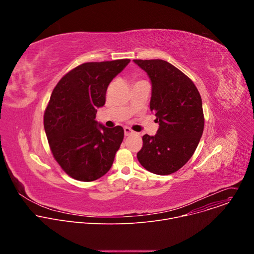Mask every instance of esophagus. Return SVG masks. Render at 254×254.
<instances>
[{"mask_svg": "<svg viewBox=\"0 0 254 254\" xmlns=\"http://www.w3.org/2000/svg\"><path fill=\"white\" fill-rule=\"evenodd\" d=\"M124 130H125V134L127 136V135H130V134H132L133 133V131L129 128V127H126L125 128H124Z\"/></svg>", "mask_w": 254, "mask_h": 254, "instance_id": "esophagus-1", "label": "esophagus"}]
</instances>
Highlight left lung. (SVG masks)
I'll return each instance as SVG.
<instances>
[{"label": "left lung", "mask_w": 254, "mask_h": 254, "mask_svg": "<svg viewBox=\"0 0 254 254\" xmlns=\"http://www.w3.org/2000/svg\"><path fill=\"white\" fill-rule=\"evenodd\" d=\"M152 81L150 110L157 118V134L142 136L136 154L151 173L170 175L182 168L196 151L204 129L201 95L182 71L162 59H134Z\"/></svg>", "instance_id": "obj_1"}]
</instances>
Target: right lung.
<instances>
[{
    "instance_id": "1",
    "label": "right lung",
    "mask_w": 254,
    "mask_h": 254,
    "mask_svg": "<svg viewBox=\"0 0 254 254\" xmlns=\"http://www.w3.org/2000/svg\"><path fill=\"white\" fill-rule=\"evenodd\" d=\"M129 61L80 64L54 87L44 113V128L54 159L71 178L91 182L112 168L124 128L105 127L94 119L96 108L105 103L108 84Z\"/></svg>"
}]
</instances>
